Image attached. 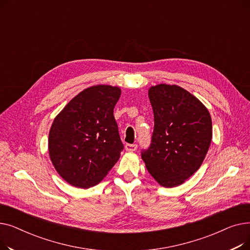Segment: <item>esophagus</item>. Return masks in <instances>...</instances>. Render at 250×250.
<instances>
[{"mask_svg": "<svg viewBox=\"0 0 250 250\" xmlns=\"http://www.w3.org/2000/svg\"><path fill=\"white\" fill-rule=\"evenodd\" d=\"M137 148H138L137 144H126V145L125 146V149L127 152H134L137 150Z\"/></svg>", "mask_w": 250, "mask_h": 250, "instance_id": "34e87169", "label": "esophagus"}]
</instances>
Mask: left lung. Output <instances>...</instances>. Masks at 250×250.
<instances>
[{
    "instance_id": "8db88e82",
    "label": "left lung",
    "mask_w": 250,
    "mask_h": 250,
    "mask_svg": "<svg viewBox=\"0 0 250 250\" xmlns=\"http://www.w3.org/2000/svg\"><path fill=\"white\" fill-rule=\"evenodd\" d=\"M148 94L154 132L142 159L160 186L175 188L204 162L213 136L212 118L198 98L177 85L151 86Z\"/></svg>"
}]
</instances>
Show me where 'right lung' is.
I'll return each instance as SVG.
<instances>
[{"mask_svg":"<svg viewBox=\"0 0 250 250\" xmlns=\"http://www.w3.org/2000/svg\"><path fill=\"white\" fill-rule=\"evenodd\" d=\"M121 94L117 86H91L56 116L48 134L49 158L69 185L94 187L120 159L124 145L113 108Z\"/></svg>","mask_w":250,"mask_h":250,"instance_id":"right-lung-1","label":"right lung"}]
</instances>
